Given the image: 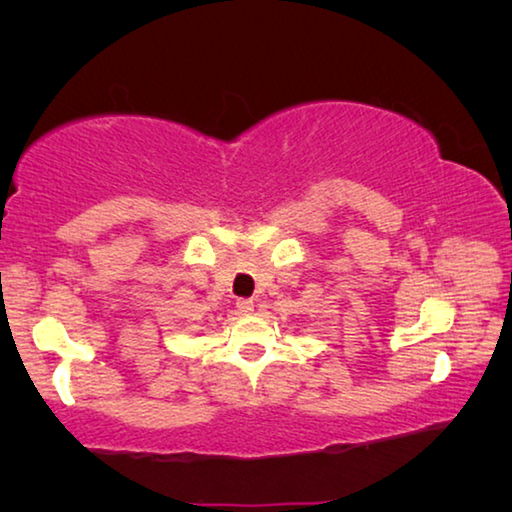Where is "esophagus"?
Listing matches in <instances>:
<instances>
[{"label":"esophagus","mask_w":512,"mask_h":512,"mask_svg":"<svg viewBox=\"0 0 512 512\" xmlns=\"http://www.w3.org/2000/svg\"><path fill=\"white\" fill-rule=\"evenodd\" d=\"M237 309H239V314H253L255 305H253V300H237Z\"/></svg>","instance_id":"esophagus-1"}]
</instances>
